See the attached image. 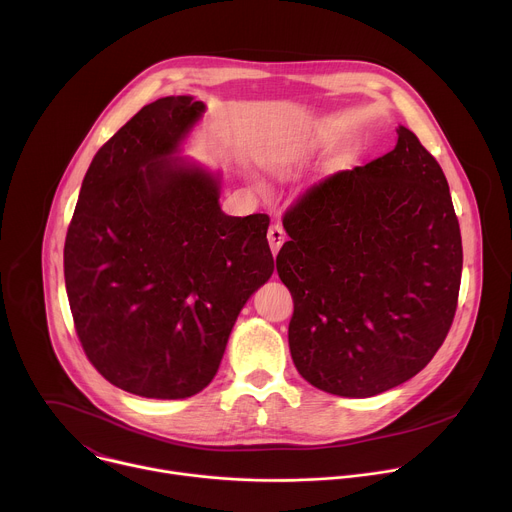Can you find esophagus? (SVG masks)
Wrapping results in <instances>:
<instances>
[{
    "instance_id": "1",
    "label": "esophagus",
    "mask_w": 512,
    "mask_h": 512,
    "mask_svg": "<svg viewBox=\"0 0 512 512\" xmlns=\"http://www.w3.org/2000/svg\"><path fill=\"white\" fill-rule=\"evenodd\" d=\"M267 239H269L271 251L277 253L279 247H281L283 241H285V231H283V227H281V225H271L269 231H267Z\"/></svg>"
}]
</instances>
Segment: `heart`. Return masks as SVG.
I'll list each match as a JSON object with an SVG mask.
<instances>
[{"instance_id":"b5f03b06","label":"heart","mask_w":512,"mask_h":512,"mask_svg":"<svg viewBox=\"0 0 512 512\" xmlns=\"http://www.w3.org/2000/svg\"><path fill=\"white\" fill-rule=\"evenodd\" d=\"M304 156H306V150L302 148V145H285V148H281L273 160L275 170L283 176L294 174L298 170V166L302 164Z\"/></svg>"}]
</instances>
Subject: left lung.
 I'll use <instances>...</instances> for the list:
<instances>
[{
    "label": "left lung",
    "mask_w": 512,
    "mask_h": 512,
    "mask_svg": "<svg viewBox=\"0 0 512 512\" xmlns=\"http://www.w3.org/2000/svg\"><path fill=\"white\" fill-rule=\"evenodd\" d=\"M312 186L283 216L277 273L294 298L298 373L340 397L415 377L454 322L462 237L448 180L413 131Z\"/></svg>",
    "instance_id": "8db88e82"
}]
</instances>
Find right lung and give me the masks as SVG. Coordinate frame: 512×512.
Returning a JSON list of instances; mask_svg holds the SVG:
<instances>
[{"label": "right lung", "instance_id": "add662e5", "mask_svg": "<svg viewBox=\"0 0 512 512\" xmlns=\"http://www.w3.org/2000/svg\"><path fill=\"white\" fill-rule=\"evenodd\" d=\"M164 97L93 158L64 243L77 336L115 387L186 399L216 375L245 302L273 273L267 214L221 210V178L180 143L204 113Z\"/></svg>", "mask_w": 512, "mask_h": 512}]
</instances>
